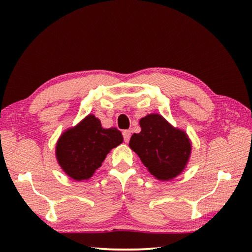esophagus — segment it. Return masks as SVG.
<instances>
[{
    "instance_id": "1",
    "label": "esophagus",
    "mask_w": 252,
    "mask_h": 252,
    "mask_svg": "<svg viewBox=\"0 0 252 252\" xmlns=\"http://www.w3.org/2000/svg\"><path fill=\"white\" fill-rule=\"evenodd\" d=\"M122 134H123V140H125V142H129L130 136H131V131L130 130H125L122 132Z\"/></svg>"
}]
</instances>
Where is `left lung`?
Masks as SVG:
<instances>
[{
  "instance_id": "obj_1",
  "label": "left lung",
  "mask_w": 252,
  "mask_h": 252,
  "mask_svg": "<svg viewBox=\"0 0 252 252\" xmlns=\"http://www.w3.org/2000/svg\"><path fill=\"white\" fill-rule=\"evenodd\" d=\"M141 132L131 136L129 146L157 179L165 181L185 169L191 143L185 132L174 129L159 114L140 120Z\"/></svg>"
}]
</instances>
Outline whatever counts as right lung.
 Returning a JSON list of instances; mask_svg holds the SVG:
<instances>
[{
  "label": "right lung",
  "instance_id": "1",
  "mask_svg": "<svg viewBox=\"0 0 252 252\" xmlns=\"http://www.w3.org/2000/svg\"><path fill=\"white\" fill-rule=\"evenodd\" d=\"M123 136L116 127L103 129L99 119L88 116L59 139L57 158L67 176L74 180L92 177L110 152L122 143Z\"/></svg>",
  "mask_w": 252,
  "mask_h": 252
}]
</instances>
